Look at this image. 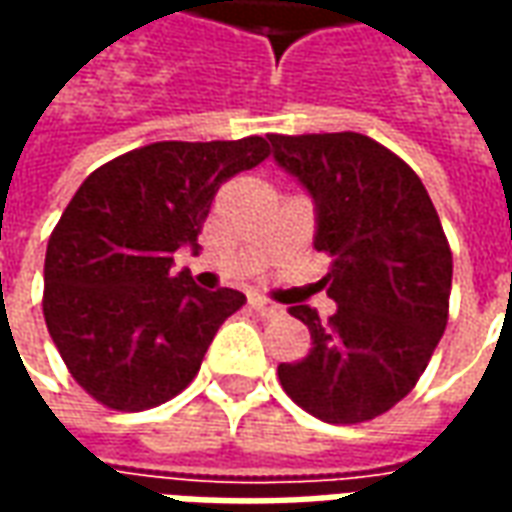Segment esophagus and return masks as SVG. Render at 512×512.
Here are the masks:
<instances>
[{
	"instance_id": "1",
	"label": "esophagus",
	"mask_w": 512,
	"mask_h": 512,
	"mask_svg": "<svg viewBox=\"0 0 512 512\" xmlns=\"http://www.w3.org/2000/svg\"><path fill=\"white\" fill-rule=\"evenodd\" d=\"M249 304H252V310H255L260 318H279V315H282V307H279V304H271V301L260 299V296L249 301Z\"/></svg>"
}]
</instances>
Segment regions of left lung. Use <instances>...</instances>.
Instances as JSON below:
<instances>
[{
	"mask_svg": "<svg viewBox=\"0 0 512 512\" xmlns=\"http://www.w3.org/2000/svg\"><path fill=\"white\" fill-rule=\"evenodd\" d=\"M274 161L315 202L318 252L334 257L329 321L299 304L310 354L279 365L304 411L334 425L384 414L414 389L447 326L452 255L428 191L403 158L354 131L268 134Z\"/></svg>",
	"mask_w": 512,
	"mask_h": 512,
	"instance_id": "1",
	"label": "left lung"
}]
</instances>
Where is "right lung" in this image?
<instances>
[{"instance_id": "right-lung-1", "label": "right lung", "mask_w": 512, "mask_h": 512, "mask_svg": "<svg viewBox=\"0 0 512 512\" xmlns=\"http://www.w3.org/2000/svg\"><path fill=\"white\" fill-rule=\"evenodd\" d=\"M263 136L156 142L98 167L54 227L43 315L62 362L95 400L145 411L197 376L238 290H202L175 271L224 180L268 156Z\"/></svg>"}]
</instances>
